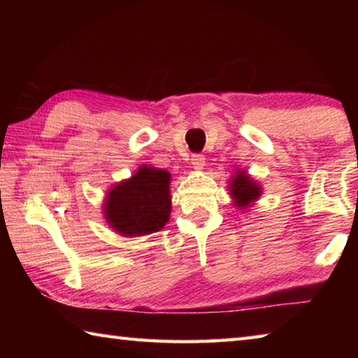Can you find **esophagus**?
Segmentation results:
<instances>
[{"instance_id": "34e87169", "label": "esophagus", "mask_w": 358, "mask_h": 358, "mask_svg": "<svg viewBox=\"0 0 358 358\" xmlns=\"http://www.w3.org/2000/svg\"><path fill=\"white\" fill-rule=\"evenodd\" d=\"M191 164L192 167L196 169V171H202L203 166H205V156L201 153H196L191 156Z\"/></svg>"}]
</instances>
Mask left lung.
Masks as SVG:
<instances>
[{
	"label": "left lung",
	"instance_id": "obj_1",
	"mask_svg": "<svg viewBox=\"0 0 358 358\" xmlns=\"http://www.w3.org/2000/svg\"><path fill=\"white\" fill-rule=\"evenodd\" d=\"M230 194L235 199L237 207H248V203L256 201L260 196V187L245 172H240L230 185Z\"/></svg>",
	"mask_w": 358,
	"mask_h": 358
}]
</instances>
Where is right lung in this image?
<instances>
[{"label":"right lung","instance_id":"right-lung-1","mask_svg":"<svg viewBox=\"0 0 358 358\" xmlns=\"http://www.w3.org/2000/svg\"><path fill=\"white\" fill-rule=\"evenodd\" d=\"M171 173L155 167L138 169L108 192L106 217L121 235H147L164 227L171 215Z\"/></svg>","mask_w":358,"mask_h":358}]
</instances>
